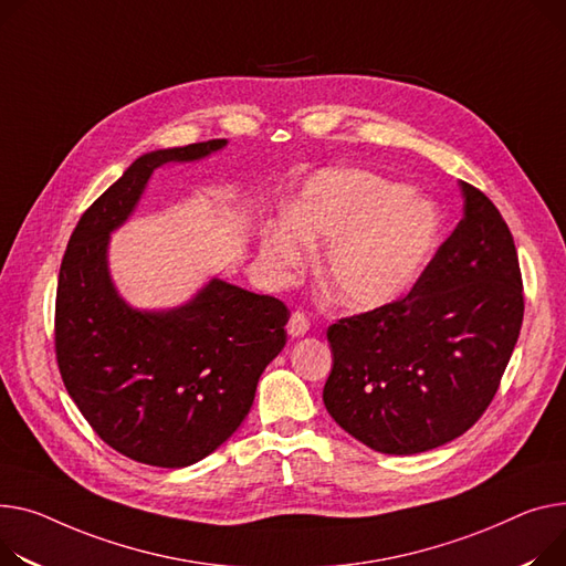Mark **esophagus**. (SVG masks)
<instances>
[{
	"label": "esophagus",
	"instance_id": "esophagus-1",
	"mask_svg": "<svg viewBox=\"0 0 566 566\" xmlns=\"http://www.w3.org/2000/svg\"><path fill=\"white\" fill-rule=\"evenodd\" d=\"M286 329H289V334H291L293 338L305 336V334L310 332V318H307V314H305V312H293L291 318H289Z\"/></svg>",
	"mask_w": 566,
	"mask_h": 566
}]
</instances>
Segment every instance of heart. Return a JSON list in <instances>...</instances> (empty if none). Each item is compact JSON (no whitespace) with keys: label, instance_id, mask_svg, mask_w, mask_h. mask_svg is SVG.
Returning a JSON list of instances; mask_svg holds the SVG:
<instances>
[{"label":"heart","instance_id":"obj_1","mask_svg":"<svg viewBox=\"0 0 566 566\" xmlns=\"http://www.w3.org/2000/svg\"><path fill=\"white\" fill-rule=\"evenodd\" d=\"M437 237V211L398 181L370 170H325L307 181L291 216L263 230V259L277 275L327 243L321 282L334 303L370 310L391 303L419 275Z\"/></svg>","mask_w":566,"mask_h":566}]
</instances>
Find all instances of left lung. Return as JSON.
Here are the masks:
<instances>
[{"mask_svg": "<svg viewBox=\"0 0 566 566\" xmlns=\"http://www.w3.org/2000/svg\"><path fill=\"white\" fill-rule=\"evenodd\" d=\"M409 293L327 327L329 417L387 455L464 434L494 400L523 323L512 232L480 188Z\"/></svg>", "mask_w": 566, "mask_h": 566, "instance_id": "obj_1", "label": "left lung"}]
</instances>
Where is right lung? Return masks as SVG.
Returning <instances> with one entry per match:
<instances>
[{"mask_svg": "<svg viewBox=\"0 0 566 566\" xmlns=\"http://www.w3.org/2000/svg\"><path fill=\"white\" fill-rule=\"evenodd\" d=\"M224 138L157 149L84 211L61 261L54 348L63 385L97 437L149 467L196 464L248 417L256 382L284 348L282 300L211 280L170 312L132 310L106 269L108 234L155 170L196 161Z\"/></svg>", "mask_w": 566, "mask_h": 566, "instance_id": "right-lung-1", "label": "right lung"}]
</instances>
